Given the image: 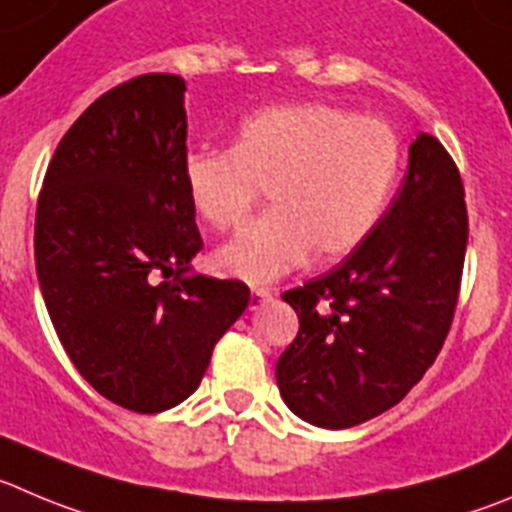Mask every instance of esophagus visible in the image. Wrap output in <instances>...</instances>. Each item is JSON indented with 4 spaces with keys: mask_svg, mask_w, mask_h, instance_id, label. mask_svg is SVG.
Returning <instances> with one entry per match:
<instances>
[{
    "mask_svg": "<svg viewBox=\"0 0 512 512\" xmlns=\"http://www.w3.org/2000/svg\"><path fill=\"white\" fill-rule=\"evenodd\" d=\"M270 298H272L270 288H252L250 290V308L257 310L262 303H265V300H270Z\"/></svg>",
    "mask_w": 512,
    "mask_h": 512,
    "instance_id": "34e87169",
    "label": "esophagus"
}]
</instances>
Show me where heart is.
Masks as SVG:
<instances>
[{"label": "heart", "mask_w": 512, "mask_h": 512, "mask_svg": "<svg viewBox=\"0 0 512 512\" xmlns=\"http://www.w3.org/2000/svg\"><path fill=\"white\" fill-rule=\"evenodd\" d=\"M401 169L399 133L326 103L280 105L247 118L229 151L184 156L191 209L217 232L237 229L267 191L270 214L214 255L224 275L262 285L310 255L333 262L374 232Z\"/></svg>", "instance_id": "obj_1"}]
</instances>
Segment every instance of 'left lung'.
Instances as JSON below:
<instances>
[{
	"label": "left lung",
	"mask_w": 512,
	"mask_h": 512,
	"mask_svg": "<svg viewBox=\"0 0 512 512\" xmlns=\"http://www.w3.org/2000/svg\"><path fill=\"white\" fill-rule=\"evenodd\" d=\"M465 250L462 176L447 148L419 133L374 232L341 265L283 293L300 321L275 366L290 412L346 429L399 404L450 333Z\"/></svg>",
	"instance_id": "left-lung-1"
}]
</instances>
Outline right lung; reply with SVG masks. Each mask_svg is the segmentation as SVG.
<instances>
[{
  "mask_svg": "<svg viewBox=\"0 0 512 512\" xmlns=\"http://www.w3.org/2000/svg\"><path fill=\"white\" fill-rule=\"evenodd\" d=\"M184 90L179 75L148 73L100 95L57 143L37 199L35 265L57 338L98 394L138 414L194 394L250 303L240 280L186 275L202 234L181 179Z\"/></svg>",
  "mask_w": 512,
  "mask_h": 512,
  "instance_id": "right-lung-1",
  "label": "right lung"
}]
</instances>
